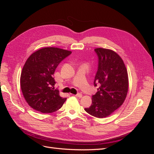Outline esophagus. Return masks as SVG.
Segmentation results:
<instances>
[{
	"label": "esophagus",
	"mask_w": 154,
	"mask_h": 154,
	"mask_svg": "<svg viewBox=\"0 0 154 154\" xmlns=\"http://www.w3.org/2000/svg\"><path fill=\"white\" fill-rule=\"evenodd\" d=\"M74 96H76V97H82V94H80V93H78L77 94L74 95Z\"/></svg>",
	"instance_id": "esophagus-1"
}]
</instances>
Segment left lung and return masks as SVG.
<instances>
[{
    "label": "left lung",
    "mask_w": 154,
    "mask_h": 154,
    "mask_svg": "<svg viewBox=\"0 0 154 154\" xmlns=\"http://www.w3.org/2000/svg\"><path fill=\"white\" fill-rule=\"evenodd\" d=\"M98 67L94 84L97 91L92 96V104L85 109L87 113L98 118L110 116L122 105L128 88L127 70L119 56L114 51L96 48Z\"/></svg>",
    "instance_id": "obj_1"
}]
</instances>
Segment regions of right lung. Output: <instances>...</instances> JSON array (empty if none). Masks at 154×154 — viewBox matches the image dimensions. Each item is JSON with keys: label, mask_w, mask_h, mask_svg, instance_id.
I'll use <instances>...</instances> for the list:
<instances>
[{"label": "right lung", "mask_w": 154, "mask_h": 154, "mask_svg": "<svg viewBox=\"0 0 154 154\" xmlns=\"http://www.w3.org/2000/svg\"><path fill=\"white\" fill-rule=\"evenodd\" d=\"M71 51L57 48H44L27 58L20 76L23 96L28 105L42 113H52L62 106L67 98L55 89L53 74L56 69Z\"/></svg>", "instance_id": "obj_1"}]
</instances>
